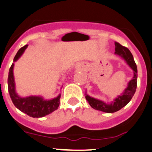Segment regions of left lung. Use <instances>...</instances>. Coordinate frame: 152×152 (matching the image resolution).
<instances>
[{"instance_id": "1", "label": "left lung", "mask_w": 152, "mask_h": 152, "mask_svg": "<svg viewBox=\"0 0 152 152\" xmlns=\"http://www.w3.org/2000/svg\"><path fill=\"white\" fill-rule=\"evenodd\" d=\"M115 53L117 56H120L123 58L127 63V64L133 69V77L131 80L129 81L128 86L125 89L124 92L121 94V96H118L114 101H112L110 104L105 103L103 101L99 100V99H94L86 94V99L88 101L93 109L96 110L102 111V112H107V113H113V112H117L120 109L123 108L125 106L130 102L133 95L135 93V90L137 88V78H138V70H137V66L135 64L134 58L131 52L126 47L122 46L120 43L115 42Z\"/></svg>"}]
</instances>
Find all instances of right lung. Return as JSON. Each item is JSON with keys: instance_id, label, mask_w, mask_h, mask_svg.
I'll list each match as a JSON object with an SVG mask.
<instances>
[{"instance_id": "1", "label": "right lung", "mask_w": 152, "mask_h": 152, "mask_svg": "<svg viewBox=\"0 0 152 152\" xmlns=\"http://www.w3.org/2000/svg\"><path fill=\"white\" fill-rule=\"evenodd\" d=\"M27 47V45H26L18 50L14 58V61H17L20 58ZM14 65V64H12L9 69V77H8V89H9L11 99L14 106L21 112L34 118L43 117L56 110L59 106L61 94L50 100H44L41 96H31L28 97L22 98L18 95L16 93L15 82H14V73H13Z\"/></svg>"}]
</instances>
